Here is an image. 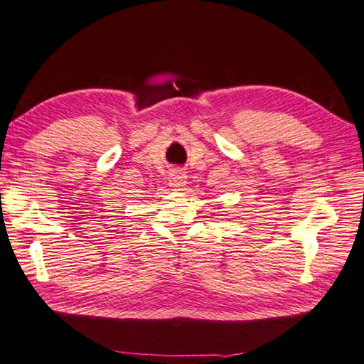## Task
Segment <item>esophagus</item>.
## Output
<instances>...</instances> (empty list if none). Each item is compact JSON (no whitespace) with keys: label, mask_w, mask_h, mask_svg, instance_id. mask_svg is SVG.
<instances>
[{"label":"esophagus","mask_w":364,"mask_h":364,"mask_svg":"<svg viewBox=\"0 0 364 364\" xmlns=\"http://www.w3.org/2000/svg\"><path fill=\"white\" fill-rule=\"evenodd\" d=\"M186 183H187L186 172H182V171H178V169L171 171V174H169V186L172 188L181 190L182 187H186Z\"/></svg>","instance_id":"1"}]
</instances>
